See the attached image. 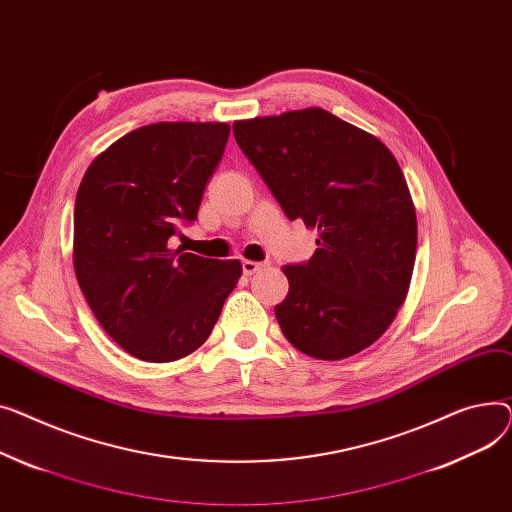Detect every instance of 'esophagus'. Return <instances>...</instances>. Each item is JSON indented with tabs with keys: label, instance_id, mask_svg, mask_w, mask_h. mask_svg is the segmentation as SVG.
I'll list each match as a JSON object with an SVG mask.
<instances>
[{
	"label": "esophagus",
	"instance_id": "1",
	"mask_svg": "<svg viewBox=\"0 0 512 512\" xmlns=\"http://www.w3.org/2000/svg\"><path fill=\"white\" fill-rule=\"evenodd\" d=\"M264 266V262H254V260H244L242 262V268H244V275H254L256 270H260Z\"/></svg>",
	"mask_w": 512,
	"mask_h": 512
}]
</instances>
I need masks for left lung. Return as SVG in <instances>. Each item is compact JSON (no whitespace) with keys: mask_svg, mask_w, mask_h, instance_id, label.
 <instances>
[{"mask_svg":"<svg viewBox=\"0 0 512 512\" xmlns=\"http://www.w3.org/2000/svg\"><path fill=\"white\" fill-rule=\"evenodd\" d=\"M233 134L283 213L320 233L308 262L283 266V335L326 362L370 347L403 306L415 264V206L397 159L320 107L242 119Z\"/></svg>","mask_w":512,"mask_h":512,"instance_id":"left-lung-1","label":"left lung"}]
</instances>
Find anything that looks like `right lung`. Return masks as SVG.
I'll list each match as a JSON object with an SVG mask.
<instances>
[{
  "label": "right lung",
  "instance_id": "right-lung-1",
  "mask_svg": "<svg viewBox=\"0 0 512 512\" xmlns=\"http://www.w3.org/2000/svg\"><path fill=\"white\" fill-rule=\"evenodd\" d=\"M231 128L221 122L142 126L90 163L74 206V270L105 333L144 362L196 351L242 277L239 260L169 250L198 217Z\"/></svg>",
  "mask_w": 512,
  "mask_h": 512
}]
</instances>
